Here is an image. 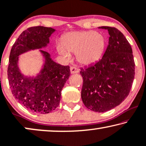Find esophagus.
<instances>
[{"instance_id":"esophagus-1","label":"esophagus","mask_w":146,"mask_h":146,"mask_svg":"<svg viewBox=\"0 0 146 146\" xmlns=\"http://www.w3.org/2000/svg\"><path fill=\"white\" fill-rule=\"evenodd\" d=\"M70 71H71V74H74V73H78L79 69L75 67H70Z\"/></svg>"}]
</instances>
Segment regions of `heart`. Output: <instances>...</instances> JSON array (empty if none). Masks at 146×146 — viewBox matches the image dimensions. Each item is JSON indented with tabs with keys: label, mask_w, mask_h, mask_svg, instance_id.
Listing matches in <instances>:
<instances>
[{
	"label": "heart",
	"mask_w": 146,
	"mask_h": 146,
	"mask_svg": "<svg viewBox=\"0 0 146 146\" xmlns=\"http://www.w3.org/2000/svg\"><path fill=\"white\" fill-rule=\"evenodd\" d=\"M106 40L102 35L93 31H73L62 36L57 45L58 53L67 59L75 53L77 61L81 65H92L102 57Z\"/></svg>",
	"instance_id": "obj_1"
}]
</instances>
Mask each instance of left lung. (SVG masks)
<instances>
[{"label": "left lung", "instance_id": "obj_1", "mask_svg": "<svg viewBox=\"0 0 146 146\" xmlns=\"http://www.w3.org/2000/svg\"><path fill=\"white\" fill-rule=\"evenodd\" d=\"M110 34L109 44L100 60L81 69V99L86 108L105 112L119 106L129 95L135 75L132 48L115 27H102Z\"/></svg>", "mask_w": 146, "mask_h": 146}]
</instances>
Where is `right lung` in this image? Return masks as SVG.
<instances>
[{
    "instance_id": "obj_1",
    "label": "right lung",
    "mask_w": 146,
    "mask_h": 146,
    "mask_svg": "<svg viewBox=\"0 0 146 146\" xmlns=\"http://www.w3.org/2000/svg\"><path fill=\"white\" fill-rule=\"evenodd\" d=\"M55 29L33 27L23 31L11 48L8 67V79L15 99L29 110L39 114L52 112L59 106L61 91L70 76L69 66H62L50 59V54L40 50L45 62L35 78L24 77L18 67L19 56L41 48L49 42Z\"/></svg>"
}]
</instances>
